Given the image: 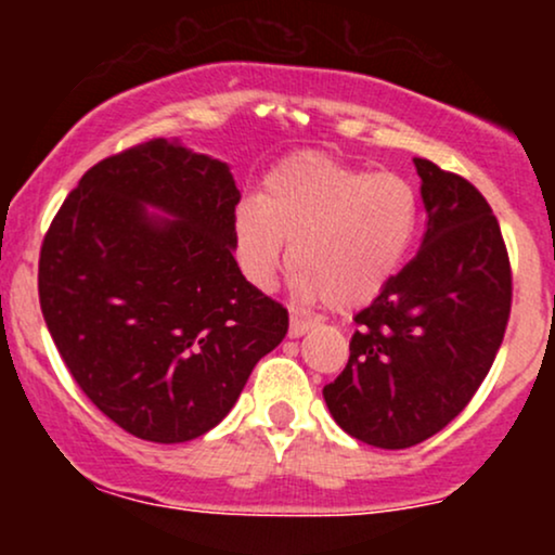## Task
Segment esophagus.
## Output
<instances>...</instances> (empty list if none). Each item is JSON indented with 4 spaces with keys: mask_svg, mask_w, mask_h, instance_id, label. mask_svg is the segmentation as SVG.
<instances>
[{
    "mask_svg": "<svg viewBox=\"0 0 555 555\" xmlns=\"http://www.w3.org/2000/svg\"><path fill=\"white\" fill-rule=\"evenodd\" d=\"M310 328H313V321H305V318H297V315L289 318V336H292V339H299V336L308 334Z\"/></svg>",
    "mask_w": 555,
    "mask_h": 555,
    "instance_id": "34e87169",
    "label": "esophagus"
}]
</instances>
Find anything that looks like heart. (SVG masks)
<instances>
[{
	"instance_id": "b5f03b06",
	"label": "heart",
	"mask_w": 555,
	"mask_h": 555,
	"mask_svg": "<svg viewBox=\"0 0 555 555\" xmlns=\"http://www.w3.org/2000/svg\"><path fill=\"white\" fill-rule=\"evenodd\" d=\"M417 195L397 175H371L323 154H295L234 211V256L247 282L269 292L284 242L308 302L352 310L397 276L417 232Z\"/></svg>"
}]
</instances>
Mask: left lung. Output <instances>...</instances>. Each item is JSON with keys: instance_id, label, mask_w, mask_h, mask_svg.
Masks as SVG:
<instances>
[{"instance_id": "1", "label": "left lung", "mask_w": 555, "mask_h": 555, "mask_svg": "<svg viewBox=\"0 0 555 555\" xmlns=\"http://www.w3.org/2000/svg\"><path fill=\"white\" fill-rule=\"evenodd\" d=\"M428 229L420 253L354 315L349 362L323 386L344 433L410 449L443 430L480 388L512 310V269L488 201L415 158Z\"/></svg>"}]
</instances>
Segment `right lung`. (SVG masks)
<instances>
[{"mask_svg":"<svg viewBox=\"0 0 555 555\" xmlns=\"http://www.w3.org/2000/svg\"><path fill=\"white\" fill-rule=\"evenodd\" d=\"M229 164L156 138L82 175L38 260L49 334L119 428L184 443L229 415L289 328L242 276Z\"/></svg>","mask_w":555,"mask_h":555,"instance_id":"obj_1","label":"right lung"}]
</instances>
